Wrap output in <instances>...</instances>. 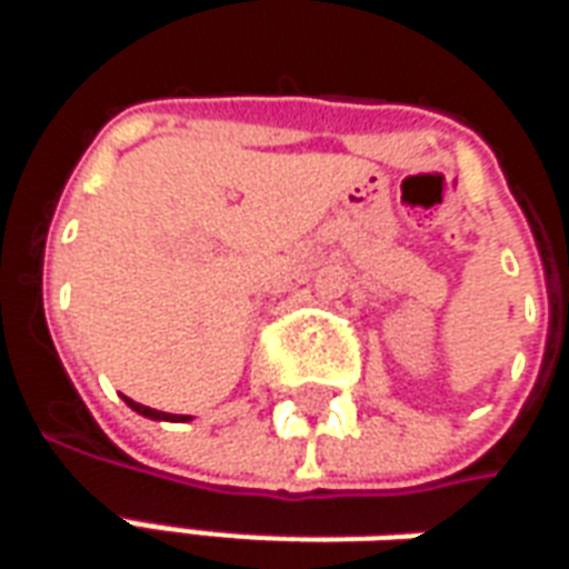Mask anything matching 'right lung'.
<instances>
[{
  "label": "right lung",
  "instance_id": "add662e5",
  "mask_svg": "<svg viewBox=\"0 0 569 569\" xmlns=\"http://www.w3.org/2000/svg\"><path fill=\"white\" fill-rule=\"evenodd\" d=\"M124 402H128V406L133 408L137 415H142V418H149V420H191V418H186V415H163V411H154V408H149V406H140V402H133L130 396H124Z\"/></svg>",
  "mask_w": 569,
  "mask_h": 569
}]
</instances>
